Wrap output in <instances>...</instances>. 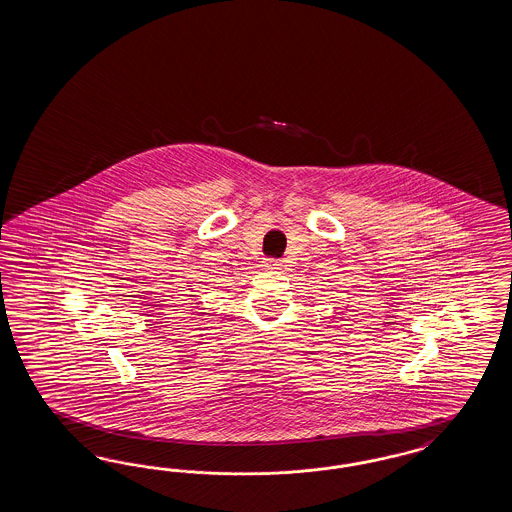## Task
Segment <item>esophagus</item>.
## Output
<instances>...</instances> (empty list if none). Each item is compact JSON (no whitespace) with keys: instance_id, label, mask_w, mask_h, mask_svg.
<instances>
[{"instance_id":"1","label":"esophagus","mask_w":512,"mask_h":512,"mask_svg":"<svg viewBox=\"0 0 512 512\" xmlns=\"http://www.w3.org/2000/svg\"><path fill=\"white\" fill-rule=\"evenodd\" d=\"M263 266L270 268V270H279V268L283 266V263H281L279 259H264Z\"/></svg>"}]
</instances>
